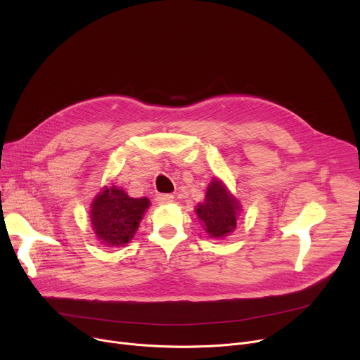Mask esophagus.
Segmentation results:
<instances>
[{
    "label": "esophagus",
    "mask_w": 360,
    "mask_h": 360,
    "mask_svg": "<svg viewBox=\"0 0 360 360\" xmlns=\"http://www.w3.org/2000/svg\"><path fill=\"white\" fill-rule=\"evenodd\" d=\"M156 200H158L159 204H167V202H172L174 201V195H170V194H159Z\"/></svg>",
    "instance_id": "34e87169"
}]
</instances>
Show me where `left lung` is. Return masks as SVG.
<instances>
[{
	"instance_id": "left-lung-1",
	"label": "left lung",
	"mask_w": 360,
	"mask_h": 360,
	"mask_svg": "<svg viewBox=\"0 0 360 360\" xmlns=\"http://www.w3.org/2000/svg\"><path fill=\"white\" fill-rule=\"evenodd\" d=\"M195 213L209 238L221 239L235 232L240 202L224 182L214 176L207 186L204 201L195 207Z\"/></svg>"
}]
</instances>
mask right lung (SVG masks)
Returning <instances> with one entry per match:
<instances>
[{
  "instance_id": "right-lung-1",
  "label": "right lung",
  "mask_w": 360,
  "mask_h": 360,
  "mask_svg": "<svg viewBox=\"0 0 360 360\" xmlns=\"http://www.w3.org/2000/svg\"><path fill=\"white\" fill-rule=\"evenodd\" d=\"M148 207L146 197L132 198L117 185L103 186L90 205L93 232L106 247H124L134 238Z\"/></svg>"
}]
</instances>
